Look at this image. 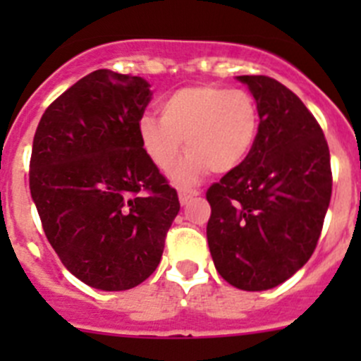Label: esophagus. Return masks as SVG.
I'll return each mask as SVG.
<instances>
[{
  "label": "esophagus",
  "instance_id": "esophagus-1",
  "mask_svg": "<svg viewBox=\"0 0 361 361\" xmlns=\"http://www.w3.org/2000/svg\"><path fill=\"white\" fill-rule=\"evenodd\" d=\"M197 195L199 192L192 190V188H180V190H178V199H180L181 204H187L192 197H197Z\"/></svg>",
  "mask_w": 361,
  "mask_h": 361
}]
</instances>
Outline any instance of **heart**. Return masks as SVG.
Listing matches in <instances>:
<instances>
[{
	"instance_id": "heart-1",
	"label": "heart",
	"mask_w": 361,
	"mask_h": 361,
	"mask_svg": "<svg viewBox=\"0 0 361 361\" xmlns=\"http://www.w3.org/2000/svg\"><path fill=\"white\" fill-rule=\"evenodd\" d=\"M159 115L160 120H140V143L155 167L169 171L185 141L187 159L173 171L178 185L197 183L209 171L225 174L241 167L260 129V113L251 94L211 83L174 90L160 101Z\"/></svg>"
}]
</instances>
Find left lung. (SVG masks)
<instances>
[{
    "instance_id": "1",
    "label": "left lung",
    "mask_w": 361,
    "mask_h": 361,
    "mask_svg": "<svg viewBox=\"0 0 361 361\" xmlns=\"http://www.w3.org/2000/svg\"><path fill=\"white\" fill-rule=\"evenodd\" d=\"M260 113L253 152L211 185L207 245L218 274L262 292L292 278L318 245L332 171L323 130L290 89L269 76H238Z\"/></svg>"
}]
</instances>
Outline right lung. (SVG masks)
Instances as JSON below:
<instances>
[{"label": "right lung", "instance_id": "obj_1", "mask_svg": "<svg viewBox=\"0 0 361 361\" xmlns=\"http://www.w3.org/2000/svg\"><path fill=\"white\" fill-rule=\"evenodd\" d=\"M150 99L141 76L97 69L47 108L32 140L29 188L47 239L75 278L104 292L150 278L180 211L140 143Z\"/></svg>", "mask_w": 361, "mask_h": 361}]
</instances>
